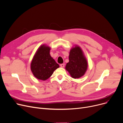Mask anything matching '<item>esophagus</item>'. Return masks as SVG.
<instances>
[{
	"mask_svg": "<svg viewBox=\"0 0 123 123\" xmlns=\"http://www.w3.org/2000/svg\"><path fill=\"white\" fill-rule=\"evenodd\" d=\"M60 66H61L62 68H64V63L61 64H60Z\"/></svg>",
	"mask_w": 123,
	"mask_h": 123,
	"instance_id": "1",
	"label": "esophagus"
}]
</instances>
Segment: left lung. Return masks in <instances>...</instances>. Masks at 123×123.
<instances>
[{
    "mask_svg": "<svg viewBox=\"0 0 123 123\" xmlns=\"http://www.w3.org/2000/svg\"><path fill=\"white\" fill-rule=\"evenodd\" d=\"M87 66V61L81 49L78 46L72 49L69 53V62L66 67L71 76L74 78L81 77L84 74Z\"/></svg>",
    "mask_w": 123,
    "mask_h": 123,
    "instance_id": "left-lung-1",
    "label": "left lung"
}]
</instances>
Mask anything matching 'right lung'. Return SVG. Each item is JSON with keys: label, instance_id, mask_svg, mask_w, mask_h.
<instances>
[{"label": "right lung", "instance_id": "right-lung-1", "mask_svg": "<svg viewBox=\"0 0 123 123\" xmlns=\"http://www.w3.org/2000/svg\"><path fill=\"white\" fill-rule=\"evenodd\" d=\"M50 48L41 46L35 55L31 64L34 75L39 79L45 80L51 76L54 71L60 67L58 63L50 56Z\"/></svg>", "mask_w": 123, "mask_h": 123}]
</instances>
